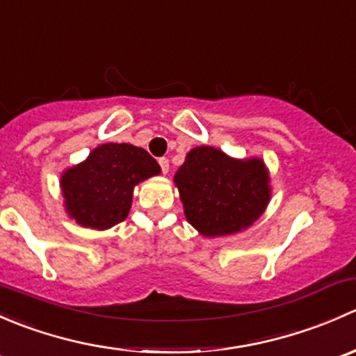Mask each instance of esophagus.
Listing matches in <instances>:
<instances>
[{"label":"esophagus","mask_w":356,"mask_h":356,"mask_svg":"<svg viewBox=\"0 0 356 356\" xmlns=\"http://www.w3.org/2000/svg\"><path fill=\"white\" fill-rule=\"evenodd\" d=\"M158 163H160L161 172H163V174H167V172H168V158H160V160H158Z\"/></svg>","instance_id":"1"}]
</instances>
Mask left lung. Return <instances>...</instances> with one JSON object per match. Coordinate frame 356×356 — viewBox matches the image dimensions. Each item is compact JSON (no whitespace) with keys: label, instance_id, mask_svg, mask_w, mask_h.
I'll use <instances>...</instances> for the list:
<instances>
[{"label":"left lung","instance_id":"left-lung-1","mask_svg":"<svg viewBox=\"0 0 356 356\" xmlns=\"http://www.w3.org/2000/svg\"><path fill=\"white\" fill-rule=\"evenodd\" d=\"M186 220L204 238L246 231L267 210L270 172L260 156L234 158L196 146L174 175Z\"/></svg>","mask_w":356,"mask_h":356}]
</instances>
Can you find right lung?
<instances>
[{
    "label": "right lung",
    "mask_w": 356,
    "mask_h": 356,
    "mask_svg": "<svg viewBox=\"0 0 356 356\" xmlns=\"http://www.w3.org/2000/svg\"><path fill=\"white\" fill-rule=\"evenodd\" d=\"M158 161L146 149L127 143H105L60 177L63 207L72 220L106 231L129 215L138 184L160 175Z\"/></svg>",
    "instance_id": "right-lung-1"
}]
</instances>
